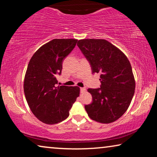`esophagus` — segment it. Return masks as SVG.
Segmentation results:
<instances>
[{
    "label": "esophagus",
    "instance_id": "obj_1",
    "mask_svg": "<svg viewBox=\"0 0 157 157\" xmlns=\"http://www.w3.org/2000/svg\"><path fill=\"white\" fill-rule=\"evenodd\" d=\"M86 91V89L85 88H84V87H81L80 88V92L82 94H83V93H84V92Z\"/></svg>",
    "mask_w": 157,
    "mask_h": 157
}]
</instances>
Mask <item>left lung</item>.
<instances>
[{
	"mask_svg": "<svg viewBox=\"0 0 157 157\" xmlns=\"http://www.w3.org/2000/svg\"><path fill=\"white\" fill-rule=\"evenodd\" d=\"M78 46L90 63L92 73H101V88L87 90L93 101L84 106L86 113L100 123L117 120L127 110L135 92L130 62L120 49L106 40H79Z\"/></svg>",
	"mask_w": 157,
	"mask_h": 157,
	"instance_id": "1",
	"label": "left lung"
}]
</instances>
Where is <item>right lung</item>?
I'll list each match as a JSON object with an SVG mask.
<instances>
[{"mask_svg":"<svg viewBox=\"0 0 157 157\" xmlns=\"http://www.w3.org/2000/svg\"><path fill=\"white\" fill-rule=\"evenodd\" d=\"M77 42V39H54L40 47L30 59L24 80L25 97L32 113L44 124H55L66 119L79 95L77 86H56V78Z\"/></svg>","mask_w":157,"mask_h":157,"instance_id":"right-lung-1","label":"right lung"}]
</instances>
